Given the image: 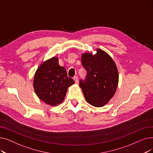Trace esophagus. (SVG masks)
<instances>
[{
  "label": "esophagus",
  "mask_w": 153,
  "mask_h": 153,
  "mask_svg": "<svg viewBox=\"0 0 153 153\" xmlns=\"http://www.w3.org/2000/svg\"><path fill=\"white\" fill-rule=\"evenodd\" d=\"M73 79H74V81H75L76 83H77V82H78V77H77V76H74V77H73Z\"/></svg>",
  "instance_id": "1"
}]
</instances>
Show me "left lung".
<instances>
[{
    "mask_svg": "<svg viewBox=\"0 0 153 153\" xmlns=\"http://www.w3.org/2000/svg\"><path fill=\"white\" fill-rule=\"evenodd\" d=\"M82 65L87 71L84 80L81 79L86 101L94 107H102L113 97L118 82V73L114 61L101 50L96 54L84 53L82 55Z\"/></svg>",
    "mask_w": 153,
    "mask_h": 153,
    "instance_id": "1",
    "label": "left lung"
}]
</instances>
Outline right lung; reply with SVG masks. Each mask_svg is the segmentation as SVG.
Returning a JSON list of instances; mask_svg holds the SVG:
<instances>
[{
  "instance_id": "add662e5",
  "label": "right lung",
  "mask_w": 153,
  "mask_h": 153,
  "mask_svg": "<svg viewBox=\"0 0 153 153\" xmlns=\"http://www.w3.org/2000/svg\"><path fill=\"white\" fill-rule=\"evenodd\" d=\"M74 83L68 76L66 69L59 65L58 59L54 57L38 68L33 87L40 99L48 105H56L63 101L68 88Z\"/></svg>"
}]
</instances>
